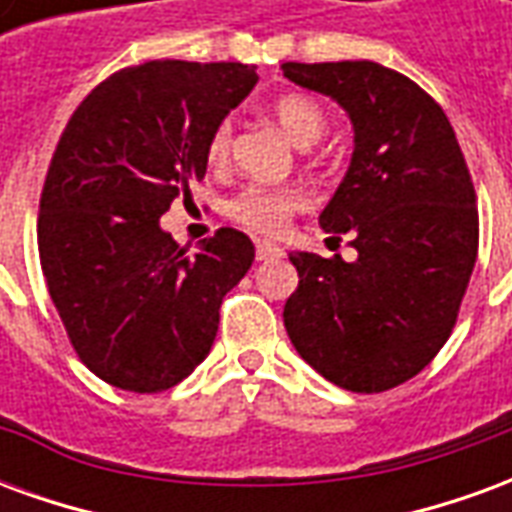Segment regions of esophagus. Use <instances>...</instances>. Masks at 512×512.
Returning <instances> with one entry per match:
<instances>
[{"instance_id": "obj_1", "label": "esophagus", "mask_w": 512, "mask_h": 512, "mask_svg": "<svg viewBox=\"0 0 512 512\" xmlns=\"http://www.w3.org/2000/svg\"><path fill=\"white\" fill-rule=\"evenodd\" d=\"M255 255L257 260H274V257H282V246L271 244V241H257Z\"/></svg>"}]
</instances>
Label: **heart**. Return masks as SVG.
Masks as SVG:
<instances>
[{
  "label": "heart",
  "instance_id": "obj_1",
  "mask_svg": "<svg viewBox=\"0 0 512 512\" xmlns=\"http://www.w3.org/2000/svg\"><path fill=\"white\" fill-rule=\"evenodd\" d=\"M271 112L277 117L282 131L299 147H310L321 142L326 128H329V115L318 98L304 93L279 95L271 104ZM233 153V120L222 117L208 134L205 142V156L213 167H224ZM304 205L299 189L290 186H246L241 194H235L227 213L230 219L238 222L246 230L263 235H277L285 230V224L293 213Z\"/></svg>",
  "mask_w": 512,
  "mask_h": 512
}]
</instances>
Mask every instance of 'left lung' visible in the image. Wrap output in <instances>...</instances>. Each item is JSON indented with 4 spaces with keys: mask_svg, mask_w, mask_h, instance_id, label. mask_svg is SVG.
Returning a JSON list of instances; mask_svg holds the SVG:
<instances>
[{
    "mask_svg": "<svg viewBox=\"0 0 512 512\" xmlns=\"http://www.w3.org/2000/svg\"><path fill=\"white\" fill-rule=\"evenodd\" d=\"M354 123V156L323 208L359 257L290 252L299 288L285 329L301 359L351 392L414 378L458 321L480 241L477 194L450 120L419 84L370 60L285 62Z\"/></svg>",
    "mask_w": 512,
    "mask_h": 512,
    "instance_id": "8db88e82",
    "label": "left lung"
}]
</instances>
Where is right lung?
<instances>
[{
	"mask_svg": "<svg viewBox=\"0 0 512 512\" xmlns=\"http://www.w3.org/2000/svg\"><path fill=\"white\" fill-rule=\"evenodd\" d=\"M255 84L241 62L150 60L98 84L62 131L40 191V268L73 351L106 384L164 392L211 351L255 244L222 227L186 255L158 219L205 178L211 128Z\"/></svg>",
	"mask_w": 512,
	"mask_h": 512,
	"instance_id": "add662e5",
	"label": "right lung"
}]
</instances>
